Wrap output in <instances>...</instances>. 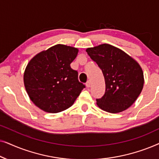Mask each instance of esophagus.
Instances as JSON below:
<instances>
[{
    "instance_id": "34e87169",
    "label": "esophagus",
    "mask_w": 159,
    "mask_h": 159,
    "mask_svg": "<svg viewBox=\"0 0 159 159\" xmlns=\"http://www.w3.org/2000/svg\"><path fill=\"white\" fill-rule=\"evenodd\" d=\"M90 85H91V82H90V80H88V81L86 82V86H87V88H90Z\"/></svg>"
}]
</instances>
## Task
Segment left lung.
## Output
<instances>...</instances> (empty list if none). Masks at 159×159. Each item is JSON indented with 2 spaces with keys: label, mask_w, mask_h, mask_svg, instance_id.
Listing matches in <instances>:
<instances>
[{
  "label": "left lung",
  "mask_w": 159,
  "mask_h": 159,
  "mask_svg": "<svg viewBox=\"0 0 159 159\" xmlns=\"http://www.w3.org/2000/svg\"><path fill=\"white\" fill-rule=\"evenodd\" d=\"M103 74L105 94L96 99L106 111L116 114L130 107L143 90L144 77L138 62L121 49L108 44L86 50Z\"/></svg>",
  "instance_id": "left-lung-1"
}]
</instances>
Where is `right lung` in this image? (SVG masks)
I'll list each match as a JSON object with an SVG mask.
<instances>
[{
    "mask_svg": "<svg viewBox=\"0 0 159 159\" xmlns=\"http://www.w3.org/2000/svg\"><path fill=\"white\" fill-rule=\"evenodd\" d=\"M76 48L56 45L37 54L27 64L24 83L30 98L45 112L58 113L73 105L85 85L78 80L71 63Z\"/></svg>",
    "mask_w": 159,
    "mask_h": 159,
    "instance_id": "1",
    "label": "right lung"
}]
</instances>
